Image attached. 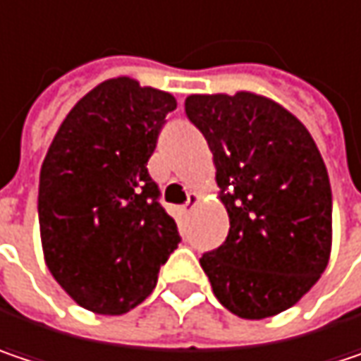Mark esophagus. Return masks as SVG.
<instances>
[{"label": "esophagus", "mask_w": 361, "mask_h": 361, "mask_svg": "<svg viewBox=\"0 0 361 361\" xmlns=\"http://www.w3.org/2000/svg\"><path fill=\"white\" fill-rule=\"evenodd\" d=\"M197 203H199V195H197V193H189V199H187V203H185V205L180 207V212H183V214H191V212H193V209H195V205H197Z\"/></svg>", "instance_id": "34e87169"}]
</instances>
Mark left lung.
<instances>
[{
	"mask_svg": "<svg viewBox=\"0 0 361 361\" xmlns=\"http://www.w3.org/2000/svg\"><path fill=\"white\" fill-rule=\"evenodd\" d=\"M185 113L216 162L230 232L199 263L219 302L240 319L294 306L331 255L333 197L308 129L269 98L193 94Z\"/></svg>",
	"mask_w": 361,
	"mask_h": 361,
	"instance_id": "8db88e82",
	"label": "left lung"
}]
</instances>
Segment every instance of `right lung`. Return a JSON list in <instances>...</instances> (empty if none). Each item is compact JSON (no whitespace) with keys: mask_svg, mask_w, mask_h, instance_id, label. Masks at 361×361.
Segmentation results:
<instances>
[{"mask_svg":"<svg viewBox=\"0 0 361 361\" xmlns=\"http://www.w3.org/2000/svg\"><path fill=\"white\" fill-rule=\"evenodd\" d=\"M172 94L106 80L65 116L40 168L39 224L47 267L96 314H125L156 288L180 243L147 172Z\"/></svg>","mask_w":361,"mask_h":361,"instance_id":"add662e5","label":"right lung"}]
</instances>
